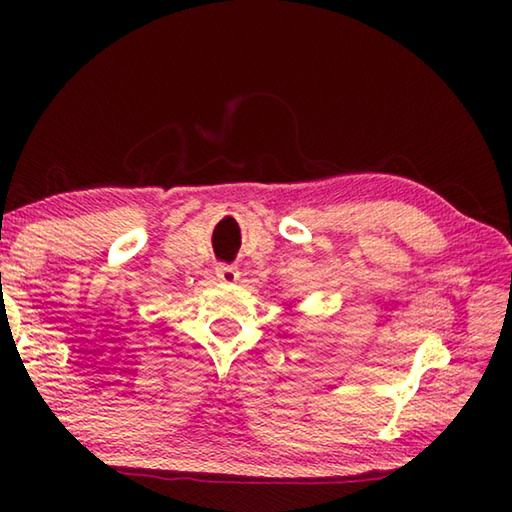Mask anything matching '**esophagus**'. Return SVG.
Returning a JSON list of instances; mask_svg holds the SVG:
<instances>
[{
  "label": "esophagus",
  "mask_w": 512,
  "mask_h": 512,
  "mask_svg": "<svg viewBox=\"0 0 512 512\" xmlns=\"http://www.w3.org/2000/svg\"><path fill=\"white\" fill-rule=\"evenodd\" d=\"M215 275H217V279L222 281V284H235V281L239 279V270L235 266L220 264L215 268Z\"/></svg>",
  "instance_id": "esophagus-1"
}]
</instances>
